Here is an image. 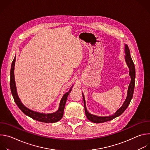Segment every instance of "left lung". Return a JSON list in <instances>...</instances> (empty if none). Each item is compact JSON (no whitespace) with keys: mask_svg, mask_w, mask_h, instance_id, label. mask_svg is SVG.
Segmentation results:
<instances>
[{"mask_svg":"<svg viewBox=\"0 0 150 150\" xmlns=\"http://www.w3.org/2000/svg\"><path fill=\"white\" fill-rule=\"evenodd\" d=\"M125 62L127 66L129 68V76L131 77V82L129 85V87H128L127 90V96L126 98V100L125 102L123 103V105L120 107V108L112 115L108 116H98L94 115H92L90 113L87 108H86V105H85V98L83 96V94L82 93V97L83 99V103H84V108H85V115H86V116L87 119L90 120L91 122L96 123H103L105 122H108L109 120H111L120 115H121L124 111L126 109V108L129 105L132 97H133V94H134V88H135V67L134 65V63L132 61V59L131 57L130 54V51L127 45H125Z\"/></svg>","mask_w":150,"mask_h":150,"instance_id":"obj_1","label":"left lung"}]
</instances>
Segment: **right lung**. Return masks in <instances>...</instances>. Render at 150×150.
<instances>
[{
    "instance_id": "add662e5",
    "label": "right lung",
    "mask_w": 150,
    "mask_h": 150,
    "mask_svg": "<svg viewBox=\"0 0 150 150\" xmlns=\"http://www.w3.org/2000/svg\"><path fill=\"white\" fill-rule=\"evenodd\" d=\"M15 60H16V56H15L13 60L12 61L11 68L10 88H11L12 95L13 96L14 101L16 104V105H18V108H19V109L27 116L39 122L49 123H55L59 121L63 117L64 108H65L67 100L68 95L69 94V93L72 90L73 85L71 87V88H70L69 91L66 93L63 96L60 101L59 109L56 112L52 113H40L38 112L30 110L22 103V102H21V100L19 99L18 96L15 81V76H14V68H15Z\"/></svg>"
}]
</instances>
